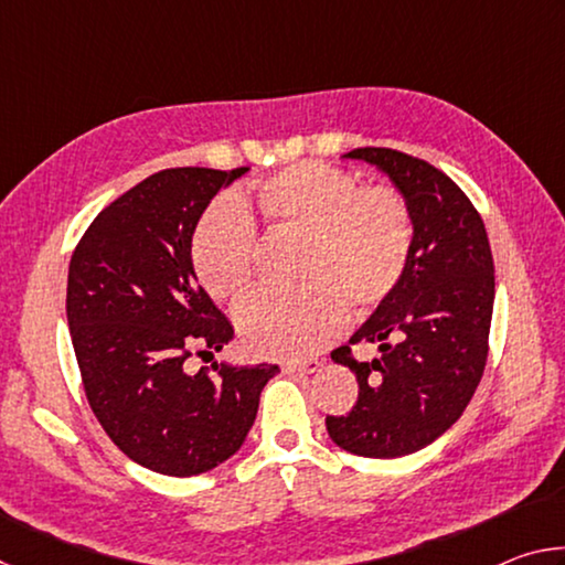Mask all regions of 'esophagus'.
Masks as SVG:
<instances>
[{
  "label": "esophagus",
  "instance_id": "esophagus-1",
  "mask_svg": "<svg viewBox=\"0 0 565 565\" xmlns=\"http://www.w3.org/2000/svg\"><path fill=\"white\" fill-rule=\"evenodd\" d=\"M321 366L319 361H289V363H284V374H291V376H303V374H313V371H317Z\"/></svg>",
  "mask_w": 565,
  "mask_h": 565
}]
</instances>
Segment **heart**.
<instances>
[{"instance_id":"1","label":"heart","mask_w":565,"mask_h":565,"mask_svg":"<svg viewBox=\"0 0 565 565\" xmlns=\"http://www.w3.org/2000/svg\"><path fill=\"white\" fill-rule=\"evenodd\" d=\"M301 238L296 294L248 301L236 317L244 347L262 359H303L343 323V303L369 311L398 289L414 252L406 199L391 186H359L349 171L319 161L286 167L252 199L216 204L191 238V264L216 301L238 303L254 286L256 234Z\"/></svg>"}]
</instances>
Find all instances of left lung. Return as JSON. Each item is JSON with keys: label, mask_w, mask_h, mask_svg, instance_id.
<instances>
[{"label": "left lung", "mask_w": 565, "mask_h": 565, "mask_svg": "<svg viewBox=\"0 0 565 565\" xmlns=\"http://www.w3.org/2000/svg\"><path fill=\"white\" fill-rule=\"evenodd\" d=\"M343 159L376 167L406 199L414 252L398 289L349 339L376 343L381 356L331 351L356 374L359 398L349 414L327 416V431L349 454L398 458L446 434L483 376L495 296L491 244L468 196L428 161L376 147Z\"/></svg>", "instance_id": "8db88e82"}]
</instances>
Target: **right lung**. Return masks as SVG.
<instances>
[{"mask_svg": "<svg viewBox=\"0 0 565 565\" xmlns=\"http://www.w3.org/2000/svg\"><path fill=\"white\" fill-rule=\"evenodd\" d=\"M181 167L151 174L94 218L70 264L66 321L89 406L121 454L164 476L212 471L242 448L274 363H212L234 329L191 264V238L218 191L244 177Z\"/></svg>", "mask_w": 565, "mask_h": 565, "instance_id": "add662e5", "label": "right lung"}]
</instances>
